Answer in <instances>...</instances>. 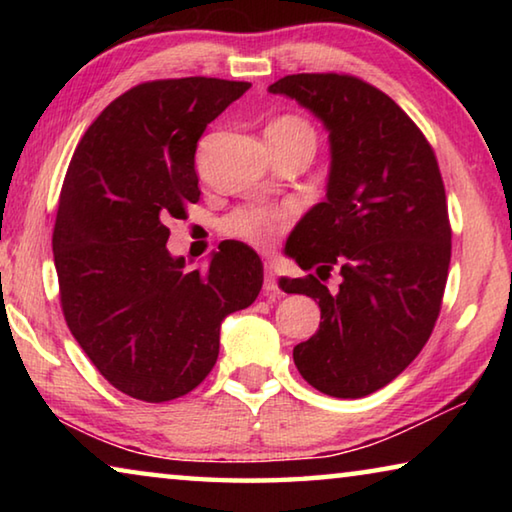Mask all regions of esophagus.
Wrapping results in <instances>:
<instances>
[{"instance_id":"34e87169","label":"esophagus","mask_w":512,"mask_h":512,"mask_svg":"<svg viewBox=\"0 0 512 512\" xmlns=\"http://www.w3.org/2000/svg\"><path fill=\"white\" fill-rule=\"evenodd\" d=\"M264 293H266V296H275V293H277V280H275V273H273L271 264L264 266Z\"/></svg>"}]
</instances>
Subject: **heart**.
Masks as SVG:
<instances>
[{"label":"heart","mask_w":512,"mask_h":512,"mask_svg":"<svg viewBox=\"0 0 512 512\" xmlns=\"http://www.w3.org/2000/svg\"><path fill=\"white\" fill-rule=\"evenodd\" d=\"M268 140L309 144L316 149V128L300 115H280L266 128ZM296 221L293 205H244L221 221V232L253 248H271Z\"/></svg>","instance_id":"b5f03b06"}]
</instances>
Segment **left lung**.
Wrapping results in <instances>:
<instances>
[{
	"label": "left lung",
	"mask_w": 512,
	"mask_h": 512,
	"mask_svg": "<svg viewBox=\"0 0 512 512\" xmlns=\"http://www.w3.org/2000/svg\"><path fill=\"white\" fill-rule=\"evenodd\" d=\"M268 90L323 119L332 144L327 198L287 241V255L316 275L282 289L320 307L318 332L293 361L316 391L357 400L418 357L443 307L452 259L443 176L413 119L357 76L291 74ZM332 270L342 275L336 294L322 284Z\"/></svg>",
	"instance_id": "1"
}]
</instances>
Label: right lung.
Masks as SVG:
<instances>
[{"label":"right lung","mask_w":512,"mask_h":512,"mask_svg":"<svg viewBox=\"0 0 512 512\" xmlns=\"http://www.w3.org/2000/svg\"><path fill=\"white\" fill-rule=\"evenodd\" d=\"M246 81L160 79L121 94L81 137L58 198L54 262L65 323L117 391L169 402L219 357L221 320L259 296L264 266L223 241L207 268L167 250V219L198 203L196 146Z\"/></svg>","instance_id":"add662e5"}]
</instances>
